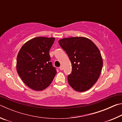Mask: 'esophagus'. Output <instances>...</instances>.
<instances>
[{"label": "esophagus", "mask_w": 122, "mask_h": 122, "mask_svg": "<svg viewBox=\"0 0 122 122\" xmlns=\"http://www.w3.org/2000/svg\"><path fill=\"white\" fill-rule=\"evenodd\" d=\"M59 69H60L61 70V71H62V70L63 69V67H62V66H60V68H59Z\"/></svg>", "instance_id": "obj_1"}]
</instances>
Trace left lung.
I'll use <instances>...</instances> for the list:
<instances>
[{"instance_id": "obj_1", "label": "left lung", "mask_w": 122, "mask_h": 122, "mask_svg": "<svg viewBox=\"0 0 122 122\" xmlns=\"http://www.w3.org/2000/svg\"><path fill=\"white\" fill-rule=\"evenodd\" d=\"M59 45L67 53L72 65L68 82L74 90L83 92L97 81L103 67V59L95 44L85 37L60 39Z\"/></svg>"}]
</instances>
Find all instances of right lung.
Returning <instances> with one entry per match:
<instances>
[{"label": "right lung", "mask_w": 122, "mask_h": 122, "mask_svg": "<svg viewBox=\"0 0 122 122\" xmlns=\"http://www.w3.org/2000/svg\"><path fill=\"white\" fill-rule=\"evenodd\" d=\"M54 40V38H34L27 41L18 54V75L28 87L34 90L48 87L56 74L49 54Z\"/></svg>", "instance_id": "1"}]
</instances>
